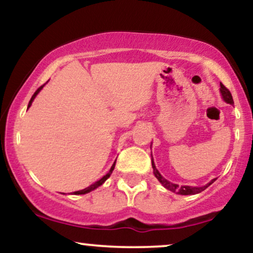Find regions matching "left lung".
I'll return each instance as SVG.
<instances>
[{"instance_id":"1","label":"left lung","mask_w":253,"mask_h":253,"mask_svg":"<svg viewBox=\"0 0 253 253\" xmlns=\"http://www.w3.org/2000/svg\"><path fill=\"white\" fill-rule=\"evenodd\" d=\"M220 92H221L222 98L225 102H227L229 104H234L231 92H229V90L226 88L222 83H220ZM152 168H153V173H155L156 178L158 179L162 184H163V187L167 188L168 190L172 191V193L179 194V195H194V194H199L205 189H207L211 183L215 181V179H211L210 183H207V184L203 185V187H189V185H182V187H179L178 184H175V183H171L168 181V179H165L164 177L159 173V171L156 169V165H155V162H153V158H152Z\"/></svg>"}]
</instances>
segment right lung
<instances>
[{"instance_id": "obj_1", "label": "right lung", "mask_w": 253, "mask_h": 253, "mask_svg": "<svg viewBox=\"0 0 253 253\" xmlns=\"http://www.w3.org/2000/svg\"><path fill=\"white\" fill-rule=\"evenodd\" d=\"M43 85H45V84H43ZM43 85L40 86V88H38L37 91L34 92V94H33V96H32V98H31L30 103H28V108H30V107H31V104H32V102H33V100H34V98H36V96H37V95H38V92H39L40 90L42 89V86H43ZM115 162H117V161H115ZM115 162H114V164L112 165V168H110V170L108 171V173H107V175H104V176L102 177V178H101V179H98V181H97V182H95L94 184L89 185V187H88V188H85V189H83V190H80V191H75V193H74L75 195H83V194L90 193V191H91V190L96 189L97 187H100V185H102L103 183L106 182V179H108V177L110 176V173L113 172V170H114V168H115Z\"/></svg>"}]
</instances>
